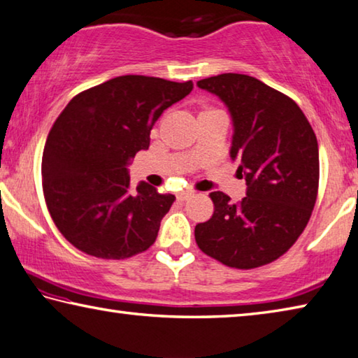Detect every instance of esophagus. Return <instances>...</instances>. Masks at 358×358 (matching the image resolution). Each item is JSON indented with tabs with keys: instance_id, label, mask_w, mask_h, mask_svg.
<instances>
[{
	"instance_id": "obj_1",
	"label": "esophagus",
	"mask_w": 358,
	"mask_h": 358,
	"mask_svg": "<svg viewBox=\"0 0 358 358\" xmlns=\"http://www.w3.org/2000/svg\"><path fill=\"white\" fill-rule=\"evenodd\" d=\"M192 196H194V191H191V189H185V191H180V192H178V194H177V199H178L180 202H185V201H189Z\"/></svg>"
}]
</instances>
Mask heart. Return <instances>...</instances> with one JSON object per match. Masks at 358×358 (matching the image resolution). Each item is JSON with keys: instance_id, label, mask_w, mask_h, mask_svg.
<instances>
[{"instance_id": "1", "label": "heart", "mask_w": 358, "mask_h": 358, "mask_svg": "<svg viewBox=\"0 0 358 358\" xmlns=\"http://www.w3.org/2000/svg\"><path fill=\"white\" fill-rule=\"evenodd\" d=\"M210 110H212V108H208V110H206V111H210Z\"/></svg>"}]
</instances>
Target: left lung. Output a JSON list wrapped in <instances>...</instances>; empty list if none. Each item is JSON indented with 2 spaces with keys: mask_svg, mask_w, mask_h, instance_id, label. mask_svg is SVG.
Returning a JSON list of instances; mask_svg holds the SVG:
<instances>
[{
  "mask_svg": "<svg viewBox=\"0 0 358 358\" xmlns=\"http://www.w3.org/2000/svg\"><path fill=\"white\" fill-rule=\"evenodd\" d=\"M197 86L224 101L234 122L231 157L247 181L237 203L210 192L213 215L194 229L201 250L236 269L269 264L303 234L319 192V145L296 101L259 79L237 73Z\"/></svg>",
  "mask_w": 358,
  "mask_h": 358,
  "instance_id": "left-lung-1",
  "label": "left lung"
}]
</instances>
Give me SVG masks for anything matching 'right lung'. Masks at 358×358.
<instances>
[{
	"mask_svg": "<svg viewBox=\"0 0 358 358\" xmlns=\"http://www.w3.org/2000/svg\"><path fill=\"white\" fill-rule=\"evenodd\" d=\"M192 83L127 75L79 92L55 119L43 152V192L50 218L78 250L126 259L148 250L173 194L145 181L130 188L127 162L150 148L164 110Z\"/></svg>",
	"mask_w": 358,
	"mask_h": 358,
	"instance_id": "add662e5",
	"label": "right lung"
}]
</instances>
